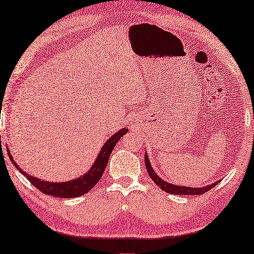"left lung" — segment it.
<instances>
[{
	"label": "left lung",
	"instance_id": "left-lung-1",
	"mask_svg": "<svg viewBox=\"0 0 254 254\" xmlns=\"http://www.w3.org/2000/svg\"><path fill=\"white\" fill-rule=\"evenodd\" d=\"M145 165H146V170L148 172V176L151 177L152 180L155 182L157 187H160L162 190L166 191V192H169V193H173V194H202V193L207 192L208 190L213 189L216 185H218V181H217L213 185L202 187V188H191V187H190V188H188V187L174 186L172 184H168V182L162 180V179L159 176H157L154 170L152 169L151 163H149V161H148V156L146 154H145Z\"/></svg>",
	"mask_w": 254,
	"mask_h": 254
}]
</instances>
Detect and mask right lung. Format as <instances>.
Segmentation results:
<instances>
[{
	"mask_svg": "<svg viewBox=\"0 0 254 254\" xmlns=\"http://www.w3.org/2000/svg\"><path fill=\"white\" fill-rule=\"evenodd\" d=\"M127 128H123V129H120L118 132H116L115 135H112L110 138L107 140L106 144L103 145L102 149L100 151L97 160H95L92 168L90 169V171L86 172L84 176L75 179V180H70L67 182H58L57 184V182L39 180V179H37L30 176V174L22 171V170L19 168V165L12 160L10 154L9 157L12 160V163L14 164L15 168L31 182L32 186H35L36 188L40 190L43 193L58 198H75L89 192V191L98 184L99 180L102 177L103 172H105L108 162H109V156L111 154L112 149L116 146V144L118 143V140L122 138L125 134H127Z\"/></svg>",
	"mask_w": 254,
	"mask_h": 254,
	"instance_id": "add662e5",
	"label": "right lung"
}]
</instances>
